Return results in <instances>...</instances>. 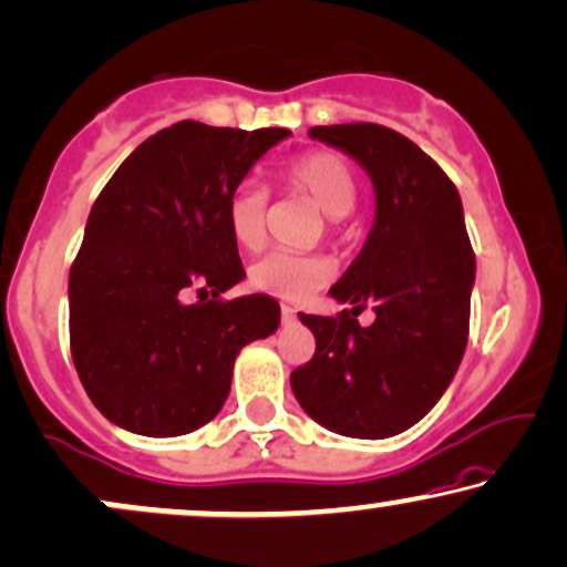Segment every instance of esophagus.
<instances>
[{
  "instance_id": "esophagus-1",
  "label": "esophagus",
  "mask_w": 567,
  "mask_h": 567,
  "mask_svg": "<svg viewBox=\"0 0 567 567\" xmlns=\"http://www.w3.org/2000/svg\"><path fill=\"white\" fill-rule=\"evenodd\" d=\"M281 321H284V323L297 321V310L291 308V305H281Z\"/></svg>"
}]
</instances>
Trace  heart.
Here are the masks:
<instances>
[{"mask_svg":"<svg viewBox=\"0 0 567 567\" xmlns=\"http://www.w3.org/2000/svg\"><path fill=\"white\" fill-rule=\"evenodd\" d=\"M291 185L308 196L329 219H344L358 204V177L342 156L329 151H312L289 166ZM268 190L255 177H246L230 190L225 206V223L230 238L246 251L262 249L268 238ZM334 278V265L321 255H286L272 251L249 268V284L262 295L278 299L310 297Z\"/></svg>","mask_w":567,"mask_h":567,"instance_id":"heart-1","label":"heart"}]
</instances>
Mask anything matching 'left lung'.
<instances>
[{
  "mask_svg": "<svg viewBox=\"0 0 567 567\" xmlns=\"http://www.w3.org/2000/svg\"><path fill=\"white\" fill-rule=\"evenodd\" d=\"M312 140L369 172L377 212L361 255L331 286L337 318L305 316L316 352L291 371L305 414L348 437H392L414 427L449 390L470 334L475 286L456 185L432 158L382 124L312 126ZM365 303L378 321L357 323Z\"/></svg>",
  "mask_w": 567,
  "mask_h": 567,
  "instance_id": "1",
  "label": "left lung"
}]
</instances>
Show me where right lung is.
<instances>
[{"label": "right lung", "instance_id": "right-lung-1", "mask_svg": "<svg viewBox=\"0 0 567 567\" xmlns=\"http://www.w3.org/2000/svg\"><path fill=\"white\" fill-rule=\"evenodd\" d=\"M289 135L177 122L140 143L92 204L69 329L76 374L109 422L148 437L204 427L244 344L278 329L272 297L219 295L246 278L225 223L230 190Z\"/></svg>", "mask_w": 567, "mask_h": 567}]
</instances>
